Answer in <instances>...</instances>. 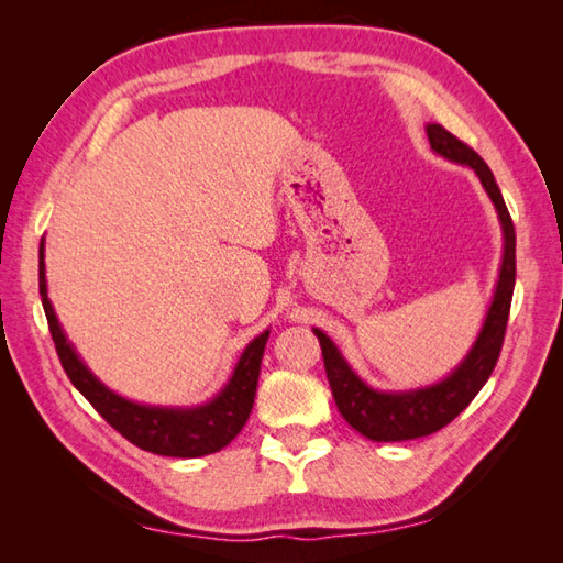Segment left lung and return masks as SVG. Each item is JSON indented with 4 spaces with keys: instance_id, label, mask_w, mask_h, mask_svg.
Returning <instances> with one entry per match:
<instances>
[{
    "instance_id": "8db88e82",
    "label": "left lung",
    "mask_w": 563,
    "mask_h": 563,
    "mask_svg": "<svg viewBox=\"0 0 563 563\" xmlns=\"http://www.w3.org/2000/svg\"><path fill=\"white\" fill-rule=\"evenodd\" d=\"M426 133L430 150L450 162L472 166L474 174L479 176L484 190L496 206L500 227H504V263H500L492 307H488L484 327L472 351L452 369V375L438 385L409 391H377L367 387L345 363V357L327 333L314 329V336L321 343V355H324L333 401L357 433L375 442H399L430 435L445 428L454 416H460L472 404L486 385V379L492 377L500 349H504L512 288H516V227H512L510 212L492 169L479 154L448 133L442 125L430 123L426 125Z\"/></svg>"
}]
</instances>
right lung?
I'll return each instance as SVG.
<instances>
[{"instance_id":"add662e5","label":"right lung","mask_w":563,"mask_h":563,"mask_svg":"<svg viewBox=\"0 0 563 563\" xmlns=\"http://www.w3.org/2000/svg\"><path fill=\"white\" fill-rule=\"evenodd\" d=\"M38 258L41 300L59 363H63L71 385L87 397L93 409L103 416L106 423H111L118 433L140 450L164 454V457H202V454L218 452L224 445H230L239 435V430L244 428L251 409H254L261 357L271 331H263L261 336L246 345L230 382H227L224 389L212 401L194 406V409L135 404L121 397V394L111 391L81 363L75 345L67 341L63 327H59L51 300H47L43 242Z\"/></svg>"}]
</instances>
